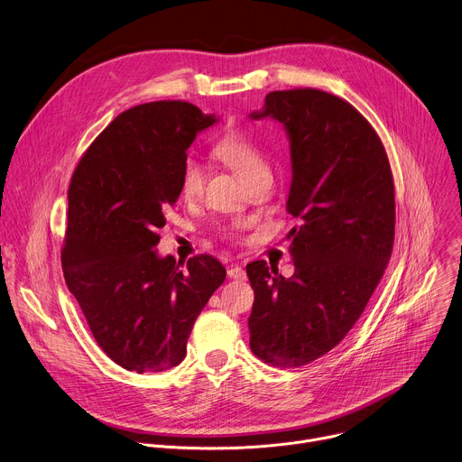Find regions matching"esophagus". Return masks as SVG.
I'll return each mask as SVG.
<instances>
[{
	"label": "esophagus",
	"mask_w": 462,
	"mask_h": 462,
	"mask_svg": "<svg viewBox=\"0 0 462 462\" xmlns=\"http://www.w3.org/2000/svg\"><path fill=\"white\" fill-rule=\"evenodd\" d=\"M226 273H228V277H232V279H239V281H245V279H246V272H245L239 264L228 266Z\"/></svg>",
	"instance_id": "obj_1"
}]
</instances>
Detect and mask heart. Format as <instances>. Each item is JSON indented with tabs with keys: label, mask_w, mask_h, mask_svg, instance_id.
Returning <instances> with one entry per match:
<instances>
[{
	"label": "heart",
	"mask_w": 462,
	"mask_h": 462,
	"mask_svg": "<svg viewBox=\"0 0 462 462\" xmlns=\"http://www.w3.org/2000/svg\"><path fill=\"white\" fill-rule=\"evenodd\" d=\"M214 152L219 160L236 169L246 181H252L255 176L270 172L268 163L263 156V152L237 128L225 130L214 144ZM205 187V171L203 165L189 156L183 160L180 169V192L185 199L192 201L201 196ZM241 225L228 228V236L236 237Z\"/></svg>",
	"instance_id": "heart-1"
}]
</instances>
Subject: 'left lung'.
<instances>
[{
    "label": "left lung",
    "instance_id": "obj_1",
    "mask_svg": "<svg viewBox=\"0 0 462 462\" xmlns=\"http://www.w3.org/2000/svg\"><path fill=\"white\" fill-rule=\"evenodd\" d=\"M252 119L273 117L290 139L286 210L300 221L293 275L246 264L254 288L250 348L279 368L309 365L337 346L365 312L393 248L395 192L386 150L348 101L318 90H275Z\"/></svg>",
    "mask_w": 462,
    "mask_h": 462
}]
</instances>
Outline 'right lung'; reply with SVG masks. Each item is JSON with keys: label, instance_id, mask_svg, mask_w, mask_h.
Here are the masks:
<instances>
[{"label": "right lung", "instance_id": "1", "mask_svg": "<svg viewBox=\"0 0 462 462\" xmlns=\"http://www.w3.org/2000/svg\"><path fill=\"white\" fill-rule=\"evenodd\" d=\"M216 121L187 101L137 105L94 139L72 174L63 275L96 343L125 370L178 366L198 316L226 277L212 255L181 268L153 250L181 194L187 150Z\"/></svg>", "mask_w": 462, "mask_h": 462}]
</instances>
